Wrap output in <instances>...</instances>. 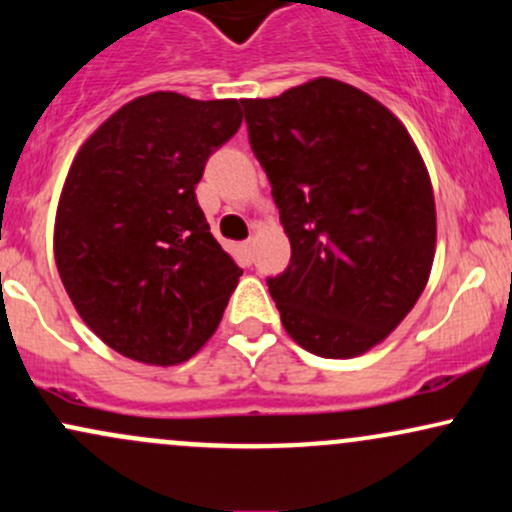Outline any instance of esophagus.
Instances as JSON below:
<instances>
[{
  "instance_id": "esophagus-1",
  "label": "esophagus",
  "mask_w": 512,
  "mask_h": 512,
  "mask_svg": "<svg viewBox=\"0 0 512 512\" xmlns=\"http://www.w3.org/2000/svg\"><path fill=\"white\" fill-rule=\"evenodd\" d=\"M240 250H243L245 260L252 262V255H255V240H245V243L240 245Z\"/></svg>"
}]
</instances>
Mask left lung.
<instances>
[{"mask_svg":"<svg viewBox=\"0 0 512 512\" xmlns=\"http://www.w3.org/2000/svg\"><path fill=\"white\" fill-rule=\"evenodd\" d=\"M243 106L291 243L267 282L284 330L318 357L364 355L428 284L437 213L423 155L381 101L333 77Z\"/></svg>","mask_w":512,"mask_h":512,"instance_id":"left-lung-1","label":"left lung"}]
</instances>
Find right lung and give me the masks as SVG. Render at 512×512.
Returning a JSON list of instances; mask_svg holds the SVG:
<instances>
[{
  "instance_id": "obj_1",
  "label": "right lung",
  "mask_w": 512,
  "mask_h": 512,
  "mask_svg": "<svg viewBox=\"0 0 512 512\" xmlns=\"http://www.w3.org/2000/svg\"><path fill=\"white\" fill-rule=\"evenodd\" d=\"M240 123L238 99L150 92L77 150L55 213V265L80 318L119 355L172 367L216 333L243 272L194 187Z\"/></svg>"
}]
</instances>
